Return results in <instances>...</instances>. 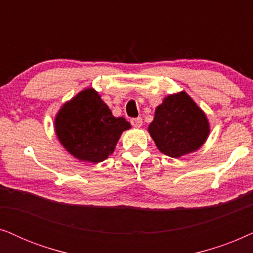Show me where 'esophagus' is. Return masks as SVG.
Here are the masks:
<instances>
[{
	"label": "esophagus",
	"mask_w": 253,
	"mask_h": 253,
	"mask_svg": "<svg viewBox=\"0 0 253 253\" xmlns=\"http://www.w3.org/2000/svg\"><path fill=\"white\" fill-rule=\"evenodd\" d=\"M131 124L134 127H140L141 126H143V120L140 119V117H137V119H132L131 120Z\"/></svg>",
	"instance_id": "esophagus-1"
}]
</instances>
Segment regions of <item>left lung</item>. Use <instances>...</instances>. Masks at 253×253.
I'll return each instance as SVG.
<instances>
[{
    "label": "left lung",
    "instance_id": "8db88e82",
    "mask_svg": "<svg viewBox=\"0 0 253 253\" xmlns=\"http://www.w3.org/2000/svg\"><path fill=\"white\" fill-rule=\"evenodd\" d=\"M147 130L161 153L178 159L198 151L209 138L211 126L205 112L181 91L162 100Z\"/></svg>",
    "mask_w": 253,
    "mask_h": 253
}]
</instances>
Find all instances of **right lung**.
I'll return each mask as SVG.
<instances>
[{"label":"right lung","instance_id":"right-lung-1","mask_svg":"<svg viewBox=\"0 0 253 253\" xmlns=\"http://www.w3.org/2000/svg\"><path fill=\"white\" fill-rule=\"evenodd\" d=\"M54 129L62 146L83 162L99 164L115 151L121 134L131 129L124 117H115L93 87L77 93L55 115Z\"/></svg>","mask_w":253,"mask_h":253}]
</instances>
